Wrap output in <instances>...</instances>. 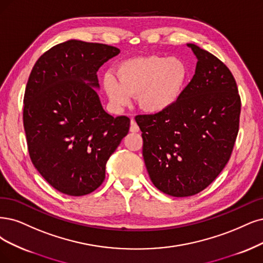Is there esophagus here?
<instances>
[{
	"instance_id": "34e87169",
	"label": "esophagus",
	"mask_w": 263,
	"mask_h": 263,
	"mask_svg": "<svg viewBox=\"0 0 263 263\" xmlns=\"http://www.w3.org/2000/svg\"><path fill=\"white\" fill-rule=\"evenodd\" d=\"M130 131H131V132H133V133H135V132H139V131H140V128H139V125L137 124V122H135V120H134V119H132V120H131V125H130Z\"/></svg>"
}]
</instances>
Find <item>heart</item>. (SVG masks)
<instances>
[{
	"instance_id": "obj_1",
	"label": "heart",
	"mask_w": 263,
	"mask_h": 263,
	"mask_svg": "<svg viewBox=\"0 0 263 263\" xmlns=\"http://www.w3.org/2000/svg\"><path fill=\"white\" fill-rule=\"evenodd\" d=\"M105 79V89L116 106H124L138 95L141 108L151 114L167 110L176 104L187 79V68L176 57L151 55L122 63Z\"/></svg>"
}]
</instances>
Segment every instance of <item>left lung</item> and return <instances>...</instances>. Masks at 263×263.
Returning <instances> with one entry per match:
<instances>
[{
    "label": "left lung",
    "instance_id": "obj_1",
    "mask_svg": "<svg viewBox=\"0 0 263 263\" xmlns=\"http://www.w3.org/2000/svg\"><path fill=\"white\" fill-rule=\"evenodd\" d=\"M195 74L171 108L138 115L153 184L173 197L205 190L230 160L239 128L236 81L219 58L195 44Z\"/></svg>",
    "mask_w": 263,
    "mask_h": 263
}]
</instances>
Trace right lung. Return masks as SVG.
Instances as JSON below:
<instances>
[{
    "label": "right lung",
    "mask_w": 263,
    "mask_h": 263,
    "mask_svg": "<svg viewBox=\"0 0 263 263\" xmlns=\"http://www.w3.org/2000/svg\"><path fill=\"white\" fill-rule=\"evenodd\" d=\"M119 48L69 40L34 64L24 97L30 159L48 184L69 196L102 185L106 162L129 132L126 116L107 114L94 89L97 70Z\"/></svg>",
    "instance_id": "obj_1"
}]
</instances>
